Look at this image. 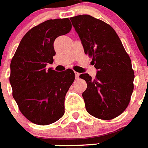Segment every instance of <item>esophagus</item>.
Instances as JSON below:
<instances>
[{
	"mask_svg": "<svg viewBox=\"0 0 148 148\" xmlns=\"http://www.w3.org/2000/svg\"><path fill=\"white\" fill-rule=\"evenodd\" d=\"M75 78L76 79H78L79 78V75H80V74L78 73H77V72H75Z\"/></svg>",
	"mask_w": 148,
	"mask_h": 148,
	"instance_id": "34e87169",
	"label": "esophagus"
}]
</instances>
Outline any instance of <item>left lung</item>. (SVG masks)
Returning <instances> with one entry per match:
<instances>
[{
	"label": "left lung",
	"mask_w": 148,
	"mask_h": 148,
	"mask_svg": "<svg viewBox=\"0 0 148 148\" xmlns=\"http://www.w3.org/2000/svg\"><path fill=\"white\" fill-rule=\"evenodd\" d=\"M85 54L97 70L94 79L80 75L87 87L82 93L87 111L103 120L116 118L125 110L133 93L134 71L130 58L113 27L88 15L70 18Z\"/></svg>",
	"instance_id": "left-lung-1"
}]
</instances>
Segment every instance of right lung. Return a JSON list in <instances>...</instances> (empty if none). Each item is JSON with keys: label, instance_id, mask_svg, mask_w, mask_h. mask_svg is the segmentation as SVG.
Returning a JSON list of instances; mask_svg holds the SVG:
<instances>
[{"label": "right lung", "instance_id": "right-lung-1", "mask_svg": "<svg viewBox=\"0 0 148 148\" xmlns=\"http://www.w3.org/2000/svg\"><path fill=\"white\" fill-rule=\"evenodd\" d=\"M69 18L48 20L35 26L21 40L10 64L12 95L22 114L31 122L47 125L64 114V99L75 73L71 69L47 70L56 55V38L67 34Z\"/></svg>", "mask_w": 148, "mask_h": 148}]
</instances>
